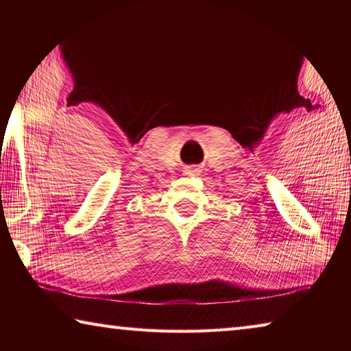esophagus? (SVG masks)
I'll list each match as a JSON object with an SVG mask.
<instances>
[{
  "label": "esophagus",
  "mask_w": 351,
  "mask_h": 351,
  "mask_svg": "<svg viewBox=\"0 0 351 351\" xmlns=\"http://www.w3.org/2000/svg\"><path fill=\"white\" fill-rule=\"evenodd\" d=\"M195 171H197V169H195V167H190V170H189V173H190V175H193V173H195Z\"/></svg>",
  "instance_id": "34e87169"
}]
</instances>
